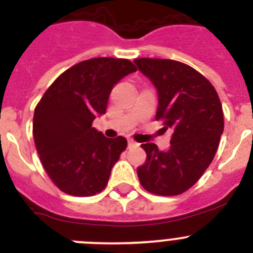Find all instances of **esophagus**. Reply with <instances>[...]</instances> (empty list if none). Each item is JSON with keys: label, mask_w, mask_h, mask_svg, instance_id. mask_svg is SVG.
Instances as JSON below:
<instances>
[{"label": "esophagus", "mask_w": 253, "mask_h": 253, "mask_svg": "<svg viewBox=\"0 0 253 253\" xmlns=\"http://www.w3.org/2000/svg\"><path fill=\"white\" fill-rule=\"evenodd\" d=\"M137 146H138V143L134 142L133 139H129L128 140V147H129V148H131V147H137Z\"/></svg>", "instance_id": "1"}]
</instances>
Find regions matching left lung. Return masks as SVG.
Segmentation results:
<instances>
[{
  "instance_id": "left-lung-1",
  "label": "left lung",
  "mask_w": 253,
  "mask_h": 253,
  "mask_svg": "<svg viewBox=\"0 0 253 253\" xmlns=\"http://www.w3.org/2000/svg\"><path fill=\"white\" fill-rule=\"evenodd\" d=\"M134 63L157 90L156 119L172 130L166 151L142 144L147 160L137 169L138 177L149 193L178 195L202 177L215 156L224 129L222 104L211 84L186 64L152 58Z\"/></svg>"
}]
</instances>
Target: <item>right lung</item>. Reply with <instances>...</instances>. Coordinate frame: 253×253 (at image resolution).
Wrapping results in <instances>:
<instances>
[{"label": "right lung", "instance_id": "right-lung-1", "mask_svg": "<svg viewBox=\"0 0 253 253\" xmlns=\"http://www.w3.org/2000/svg\"><path fill=\"white\" fill-rule=\"evenodd\" d=\"M135 71L128 59L84 60L62 73L35 107V147L49 177L66 194L91 196L107 185L126 139L106 138L92 122L106 111L114 86Z\"/></svg>", "mask_w": 253, "mask_h": 253}]
</instances>
